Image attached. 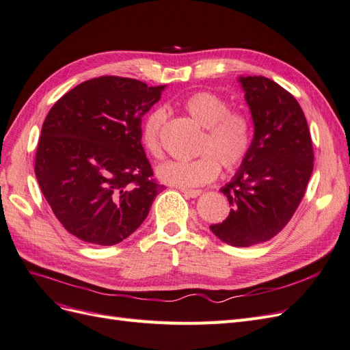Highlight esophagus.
Here are the masks:
<instances>
[{
	"mask_svg": "<svg viewBox=\"0 0 350 350\" xmlns=\"http://www.w3.org/2000/svg\"><path fill=\"white\" fill-rule=\"evenodd\" d=\"M181 193H184L185 196L191 197V198H196V197H198L201 194L200 189H188V188H181Z\"/></svg>",
	"mask_w": 350,
	"mask_h": 350,
	"instance_id": "34e87169",
	"label": "esophagus"
}]
</instances>
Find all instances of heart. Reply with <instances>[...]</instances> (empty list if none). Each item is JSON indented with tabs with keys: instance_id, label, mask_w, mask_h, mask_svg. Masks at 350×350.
<instances>
[{
	"instance_id": "obj_1",
	"label": "heart",
	"mask_w": 350,
	"mask_h": 350,
	"mask_svg": "<svg viewBox=\"0 0 350 350\" xmlns=\"http://www.w3.org/2000/svg\"><path fill=\"white\" fill-rule=\"evenodd\" d=\"M184 111L204 126L198 146V156L191 161H167L157 166L156 175L162 183L193 188L204 185L219 175L220 165L228 171L238 167L250 153L252 124L241 109H232L229 102L217 93L201 90L183 100ZM165 111L156 108L146 115L142 124V142L153 157L162 156L161 129Z\"/></svg>"
}]
</instances>
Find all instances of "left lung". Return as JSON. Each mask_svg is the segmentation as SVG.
<instances>
[{"instance_id":"1","label":"left lung","mask_w":350,"mask_h":350,"mask_svg":"<svg viewBox=\"0 0 350 350\" xmlns=\"http://www.w3.org/2000/svg\"><path fill=\"white\" fill-rule=\"evenodd\" d=\"M254 137L245 161L220 189L232 206L210 229L232 247H251L276 237L305 196L314 152L305 115L292 94L262 76L239 77Z\"/></svg>"}]
</instances>
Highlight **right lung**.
Wrapping results in <instances>:
<instances>
[{
  "mask_svg": "<svg viewBox=\"0 0 350 350\" xmlns=\"http://www.w3.org/2000/svg\"><path fill=\"white\" fill-rule=\"evenodd\" d=\"M165 86L102 76L67 92L48 112L35 174L71 235L115 245L139 228L163 188L142 146V118Z\"/></svg>",
  "mask_w": 350,
  "mask_h": 350,
  "instance_id": "right-lung-1",
  "label": "right lung"
}]
</instances>
